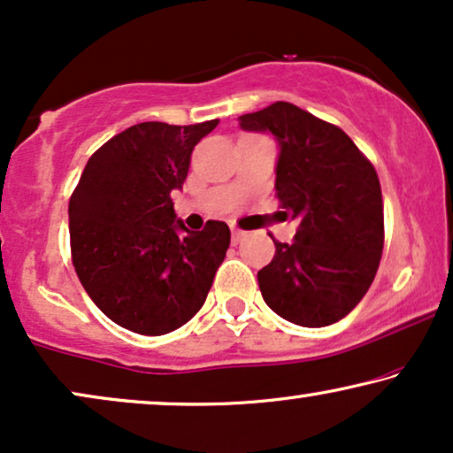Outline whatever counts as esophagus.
<instances>
[{
	"label": "esophagus",
	"instance_id": "esophagus-1",
	"mask_svg": "<svg viewBox=\"0 0 453 453\" xmlns=\"http://www.w3.org/2000/svg\"><path fill=\"white\" fill-rule=\"evenodd\" d=\"M231 237H233V243L237 245L239 241H243V237H245V231H241V228H233V231H231Z\"/></svg>",
	"mask_w": 453,
	"mask_h": 453
}]
</instances>
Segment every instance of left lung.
I'll list each match as a JSON object with an SVG mask.
<instances>
[{
    "label": "left lung",
    "instance_id": "obj_1",
    "mask_svg": "<svg viewBox=\"0 0 453 453\" xmlns=\"http://www.w3.org/2000/svg\"><path fill=\"white\" fill-rule=\"evenodd\" d=\"M278 144L276 196L299 220L257 272L272 311L303 327L336 324L367 293L383 251V202L373 165L342 129L278 101L239 117ZM284 212V214H287Z\"/></svg>",
    "mask_w": 453,
    "mask_h": 453
}]
</instances>
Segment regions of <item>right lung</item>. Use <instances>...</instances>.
<instances>
[{
  "instance_id": "right-lung-1",
  "label": "right lung",
  "mask_w": 453,
  "mask_h": 453,
  "mask_svg": "<svg viewBox=\"0 0 453 453\" xmlns=\"http://www.w3.org/2000/svg\"><path fill=\"white\" fill-rule=\"evenodd\" d=\"M216 126L219 119L127 127L92 154L73 191V268L95 305L129 332L163 336L188 324L226 256L225 222L189 231L171 200L194 146Z\"/></svg>"
}]
</instances>
